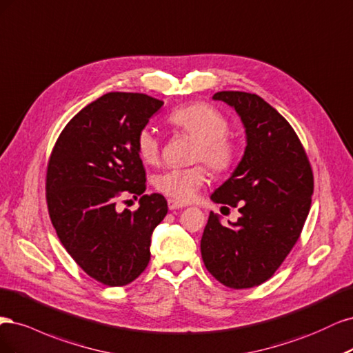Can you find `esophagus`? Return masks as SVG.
<instances>
[{"instance_id":"obj_1","label":"esophagus","mask_w":353,"mask_h":353,"mask_svg":"<svg viewBox=\"0 0 353 353\" xmlns=\"http://www.w3.org/2000/svg\"><path fill=\"white\" fill-rule=\"evenodd\" d=\"M183 207H185L183 203H180V202H177V201H173V199H168V210H170V211L180 210V208H183Z\"/></svg>"}]
</instances>
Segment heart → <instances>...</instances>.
<instances>
[{
	"label": "heart",
	"instance_id": "heart-1",
	"mask_svg": "<svg viewBox=\"0 0 353 353\" xmlns=\"http://www.w3.org/2000/svg\"><path fill=\"white\" fill-rule=\"evenodd\" d=\"M170 126L176 133L186 134L196 141L193 161H203L214 173H230L241 158V146L230 138V123L224 114L205 102H193L173 110L168 116ZM136 151L145 164L160 161V139L143 129L136 138ZM207 181V170L202 165L164 170L154 177V188L177 202H189Z\"/></svg>",
	"mask_w": 353,
	"mask_h": 353
}]
</instances>
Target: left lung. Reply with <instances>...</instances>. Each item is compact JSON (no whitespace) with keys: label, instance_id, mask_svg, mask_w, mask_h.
Instances as JSON below:
<instances>
[{"label":"left lung","instance_id":"8db88e82","mask_svg":"<svg viewBox=\"0 0 353 353\" xmlns=\"http://www.w3.org/2000/svg\"><path fill=\"white\" fill-rule=\"evenodd\" d=\"M212 99L236 110L246 148L233 174L211 195L217 203L239 205L241 217L225 227L211 211L201 254L224 286L249 289L272 277L298 242L311 208L314 174L298 134L263 98L221 90Z\"/></svg>","mask_w":353,"mask_h":353}]
</instances>
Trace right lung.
Here are the masks:
<instances>
[{
	"instance_id": "1",
	"label": "right lung",
	"mask_w": 353,
	"mask_h": 353,
	"mask_svg": "<svg viewBox=\"0 0 353 353\" xmlns=\"http://www.w3.org/2000/svg\"><path fill=\"white\" fill-rule=\"evenodd\" d=\"M164 102L145 94L110 92L67 123L47 168L50 219L65 251L89 277L126 286L151 259V236L168 211L160 193L143 195L145 168L136 138ZM143 195L120 213V196Z\"/></svg>"
}]
</instances>
